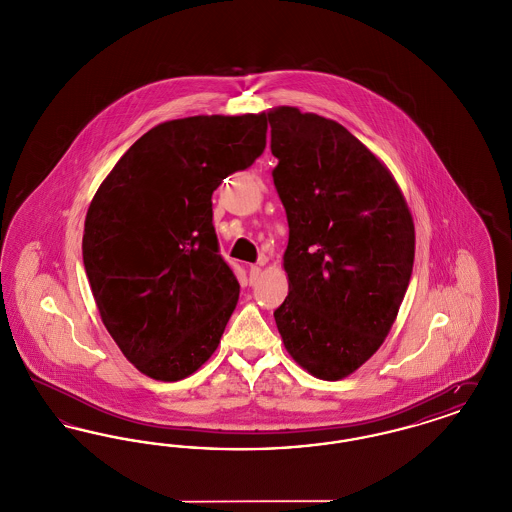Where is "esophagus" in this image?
<instances>
[{"instance_id": "obj_1", "label": "esophagus", "mask_w": 512, "mask_h": 512, "mask_svg": "<svg viewBox=\"0 0 512 512\" xmlns=\"http://www.w3.org/2000/svg\"><path fill=\"white\" fill-rule=\"evenodd\" d=\"M261 265H263V263H261ZM261 265H251V267H249V282H251V284L259 280V276H261Z\"/></svg>"}]
</instances>
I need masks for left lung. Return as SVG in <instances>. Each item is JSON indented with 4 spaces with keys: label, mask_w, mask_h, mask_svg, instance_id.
<instances>
[{
    "label": "left lung",
    "mask_w": 512,
    "mask_h": 512,
    "mask_svg": "<svg viewBox=\"0 0 512 512\" xmlns=\"http://www.w3.org/2000/svg\"><path fill=\"white\" fill-rule=\"evenodd\" d=\"M267 117L290 226V292L274 320L293 361L334 382L390 334L413 272V215L388 167L340 122L288 105Z\"/></svg>",
    "instance_id": "obj_1"
}]
</instances>
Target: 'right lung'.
Returning a JSON list of instances; mask_svg holds the SVG:
<instances>
[{
  "label": "right lung",
  "mask_w": 512,
  "mask_h": 512,
  "mask_svg": "<svg viewBox=\"0 0 512 512\" xmlns=\"http://www.w3.org/2000/svg\"><path fill=\"white\" fill-rule=\"evenodd\" d=\"M267 113L161 122L94 195L82 236L99 317L122 355L161 382L217 351L240 284L219 255L211 195L267 146Z\"/></svg>",
  "instance_id": "obj_1"
}]
</instances>
